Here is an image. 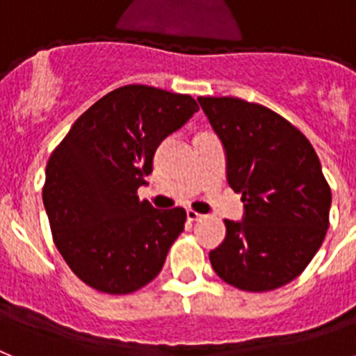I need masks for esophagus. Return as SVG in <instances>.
<instances>
[{"instance_id": "34e87169", "label": "esophagus", "mask_w": 356, "mask_h": 356, "mask_svg": "<svg viewBox=\"0 0 356 356\" xmlns=\"http://www.w3.org/2000/svg\"><path fill=\"white\" fill-rule=\"evenodd\" d=\"M186 217H188V220H201V219H204V215H201V213H197L195 210H188L186 211Z\"/></svg>"}]
</instances>
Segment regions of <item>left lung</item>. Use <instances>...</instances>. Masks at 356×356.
I'll return each instance as SVG.
<instances>
[{
    "label": "left lung",
    "instance_id": "1",
    "mask_svg": "<svg viewBox=\"0 0 356 356\" xmlns=\"http://www.w3.org/2000/svg\"><path fill=\"white\" fill-rule=\"evenodd\" d=\"M226 155V179L243 193V220H224L210 252L215 273L244 291H270L306 270L330 226L331 190L302 132L262 104L199 97Z\"/></svg>",
    "mask_w": 356,
    "mask_h": 356
}]
</instances>
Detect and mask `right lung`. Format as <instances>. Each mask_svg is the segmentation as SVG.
I'll list each match as a JSON object with an SVG mask.
<instances>
[{"label":"right lung","mask_w":356,"mask_h":356,"mask_svg":"<svg viewBox=\"0 0 356 356\" xmlns=\"http://www.w3.org/2000/svg\"><path fill=\"white\" fill-rule=\"evenodd\" d=\"M197 110L192 95L121 86L92 104L50 155L44 210L59 253L85 284L132 293L163 270L186 211L155 210L137 188L157 146Z\"/></svg>","instance_id":"add662e5"}]
</instances>
